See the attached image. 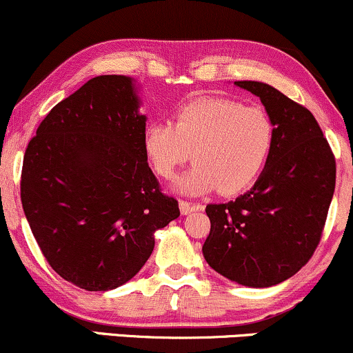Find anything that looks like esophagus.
<instances>
[{
  "label": "esophagus",
  "mask_w": 353,
  "mask_h": 353,
  "mask_svg": "<svg viewBox=\"0 0 353 353\" xmlns=\"http://www.w3.org/2000/svg\"><path fill=\"white\" fill-rule=\"evenodd\" d=\"M179 209L182 216H188V214L194 212V210H201L202 205L201 204H190L188 201H179Z\"/></svg>",
  "instance_id": "1"
}]
</instances>
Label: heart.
Masks as SVG:
<instances>
[{"label":"heart","mask_w":353,"mask_h":353,"mask_svg":"<svg viewBox=\"0 0 353 353\" xmlns=\"http://www.w3.org/2000/svg\"><path fill=\"white\" fill-rule=\"evenodd\" d=\"M274 145L275 124L264 108L210 96L181 106L174 124L154 121L143 132L145 159L163 179H172L192 152L196 165L176 182L185 194L244 192L264 172Z\"/></svg>","instance_id":"obj_1"}]
</instances>
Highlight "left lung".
<instances>
[{
	"mask_svg": "<svg viewBox=\"0 0 353 353\" xmlns=\"http://www.w3.org/2000/svg\"><path fill=\"white\" fill-rule=\"evenodd\" d=\"M236 86L261 99L275 124L274 152L254 188L225 204H209L208 264L247 287L277 285L317 249L335 189V157L307 108L259 81Z\"/></svg>",
	"mask_w": 353,
	"mask_h": 353,
	"instance_id": "8db88e82",
	"label": "left lung"
}]
</instances>
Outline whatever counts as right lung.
Wrapping results in <instances>:
<instances>
[{"label":"right lung","instance_id":"1","mask_svg":"<svg viewBox=\"0 0 353 353\" xmlns=\"http://www.w3.org/2000/svg\"><path fill=\"white\" fill-rule=\"evenodd\" d=\"M132 78L96 76L51 109L28 144L21 202L48 264L84 290L131 281L154 232L179 217L143 149Z\"/></svg>","mask_w":353,"mask_h":353}]
</instances>
